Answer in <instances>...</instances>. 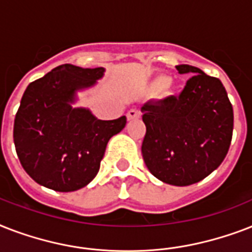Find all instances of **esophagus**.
Masks as SVG:
<instances>
[{
  "label": "esophagus",
  "instance_id": "esophagus-1",
  "mask_svg": "<svg viewBox=\"0 0 252 252\" xmlns=\"http://www.w3.org/2000/svg\"><path fill=\"white\" fill-rule=\"evenodd\" d=\"M126 118L128 120H134V119H140L141 118V112L136 108H132V110L128 111V114H126Z\"/></svg>",
  "mask_w": 252,
  "mask_h": 252
}]
</instances>
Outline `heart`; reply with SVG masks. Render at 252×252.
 I'll list each match as a JSON object with an SVG mask.
<instances>
[{
    "instance_id": "b5f03b06",
    "label": "heart",
    "mask_w": 252,
    "mask_h": 252,
    "mask_svg": "<svg viewBox=\"0 0 252 252\" xmlns=\"http://www.w3.org/2000/svg\"><path fill=\"white\" fill-rule=\"evenodd\" d=\"M170 84H171V80H170V77L167 76H159L156 78V81H154V87L157 89V90H165V89H167L168 86H170Z\"/></svg>"
}]
</instances>
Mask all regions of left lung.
<instances>
[{"instance_id": "8db88e82", "label": "left lung", "mask_w": 252, "mask_h": 252, "mask_svg": "<svg viewBox=\"0 0 252 252\" xmlns=\"http://www.w3.org/2000/svg\"><path fill=\"white\" fill-rule=\"evenodd\" d=\"M180 74H193L179 96L141 107L146 133L141 152L146 167L171 186H189L219 167L230 148L233 106L222 82L191 65H178Z\"/></svg>"}]
</instances>
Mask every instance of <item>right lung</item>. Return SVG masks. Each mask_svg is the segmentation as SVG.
Here are the masks:
<instances>
[{
  "instance_id": "obj_1",
  "label": "right lung",
  "mask_w": 252,
  "mask_h": 252,
  "mask_svg": "<svg viewBox=\"0 0 252 252\" xmlns=\"http://www.w3.org/2000/svg\"><path fill=\"white\" fill-rule=\"evenodd\" d=\"M104 68L64 64L27 86L14 120V144L22 167L36 183L72 192L94 179L107 142L126 118L99 120L87 108H74L78 90L94 86Z\"/></svg>"
}]
</instances>
